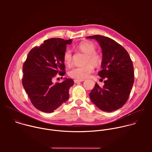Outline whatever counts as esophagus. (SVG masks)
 Here are the masks:
<instances>
[{"label":"esophagus","mask_w":152,"mask_h":152,"mask_svg":"<svg viewBox=\"0 0 152 152\" xmlns=\"http://www.w3.org/2000/svg\"><path fill=\"white\" fill-rule=\"evenodd\" d=\"M83 81H84V79H75L74 80V82L75 83H77L79 82H83Z\"/></svg>","instance_id":"1"}]
</instances>
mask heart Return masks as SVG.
<instances>
[{"label": "heart", "instance_id": "b5f03b06", "mask_svg": "<svg viewBox=\"0 0 152 152\" xmlns=\"http://www.w3.org/2000/svg\"><path fill=\"white\" fill-rule=\"evenodd\" d=\"M77 49L82 52L85 53L83 63L85 64L82 66L74 67L69 72V76L74 79H84L87 78L94 70V67L99 66L102 62V55L96 52V47L90 41H83L77 46ZM63 59L67 66L72 64L73 61V55L70 49H67L64 52ZM87 64H86V63Z\"/></svg>", "mask_w": 152, "mask_h": 152}]
</instances>
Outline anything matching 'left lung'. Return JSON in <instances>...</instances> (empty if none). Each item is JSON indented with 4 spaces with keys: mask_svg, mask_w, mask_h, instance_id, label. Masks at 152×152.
<instances>
[{
    "mask_svg": "<svg viewBox=\"0 0 152 152\" xmlns=\"http://www.w3.org/2000/svg\"><path fill=\"white\" fill-rule=\"evenodd\" d=\"M86 38L97 40L102 48V70L98 75L104 79L103 87L96 83L90 97L102 111H115L126 103L131 93L134 82L133 62L126 50L114 39L99 35Z\"/></svg>",
    "mask_w": 152,
    "mask_h": 152,
    "instance_id": "obj_1",
    "label": "left lung"
}]
</instances>
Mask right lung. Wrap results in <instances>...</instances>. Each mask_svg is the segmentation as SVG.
I'll list each match as a JSON object with an SVG mask.
<instances>
[{"instance_id": "add662e5", "label": "right lung", "mask_w": 152, "mask_h": 152, "mask_svg": "<svg viewBox=\"0 0 152 152\" xmlns=\"http://www.w3.org/2000/svg\"><path fill=\"white\" fill-rule=\"evenodd\" d=\"M72 39L53 38L31 50L23 66L22 84L32 104L44 113H52L69 98L72 79L52 82L58 73L66 74L63 55Z\"/></svg>"}]
</instances>
